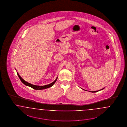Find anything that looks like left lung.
I'll return each mask as SVG.
<instances>
[{
  "label": "left lung",
  "mask_w": 127,
  "mask_h": 127,
  "mask_svg": "<svg viewBox=\"0 0 127 127\" xmlns=\"http://www.w3.org/2000/svg\"><path fill=\"white\" fill-rule=\"evenodd\" d=\"M104 88H102V89H101V90H98V91H91V92L92 93H96V92H97L99 91H101V90H103V89H104ZM84 90V89H83Z\"/></svg>",
  "instance_id": "1"
}]
</instances>
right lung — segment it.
Masks as SVG:
<instances>
[{"instance_id": "right-lung-1", "label": "right lung", "mask_w": 127, "mask_h": 127, "mask_svg": "<svg viewBox=\"0 0 127 127\" xmlns=\"http://www.w3.org/2000/svg\"><path fill=\"white\" fill-rule=\"evenodd\" d=\"M17 75H18V76L19 77V78H20L21 81L23 84H24L26 86H30L31 87H32V88H33V89H34L35 90H42V89H46V88H48L49 87H51L55 83V82H56L57 80V78H58V77H57L54 81L52 83H51L49 84V85H45V86H39L33 85L27 82L25 80H24L19 75V74L18 73V72H17Z\"/></svg>"}]
</instances>
